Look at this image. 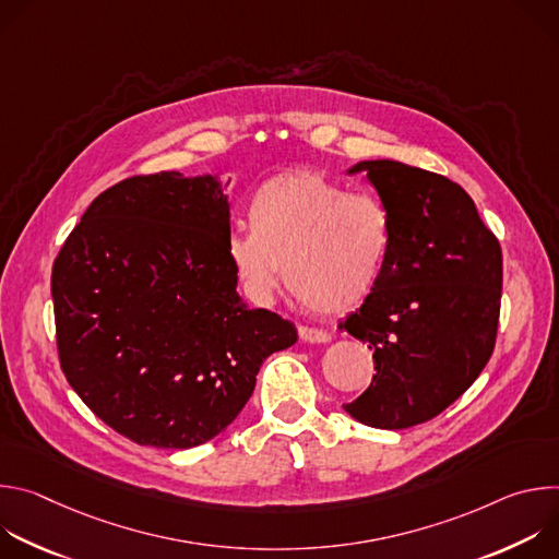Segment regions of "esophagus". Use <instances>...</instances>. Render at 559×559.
Returning <instances> with one entry per match:
<instances>
[{
    "instance_id": "obj_1",
    "label": "esophagus",
    "mask_w": 559,
    "mask_h": 559,
    "mask_svg": "<svg viewBox=\"0 0 559 559\" xmlns=\"http://www.w3.org/2000/svg\"><path fill=\"white\" fill-rule=\"evenodd\" d=\"M298 336L307 343H328L332 336L325 330H318V328H307V325H298Z\"/></svg>"
}]
</instances>
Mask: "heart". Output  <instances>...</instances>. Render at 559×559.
I'll list each match as a JSON object with an SVG mask.
<instances>
[{
  "label": "heart",
  "mask_w": 559,
  "mask_h": 559,
  "mask_svg": "<svg viewBox=\"0 0 559 559\" xmlns=\"http://www.w3.org/2000/svg\"><path fill=\"white\" fill-rule=\"evenodd\" d=\"M250 229L227 241L248 294L265 302L285 281L316 313L336 316L376 289L391 250V214L369 192H347L318 170L265 179L248 203Z\"/></svg>",
  "instance_id": "obj_1"
}]
</instances>
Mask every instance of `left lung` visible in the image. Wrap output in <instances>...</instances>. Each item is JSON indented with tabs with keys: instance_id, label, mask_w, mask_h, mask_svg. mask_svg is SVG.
<instances>
[{
	"instance_id": "1",
	"label": "left lung",
	"mask_w": 559,
	"mask_h": 559,
	"mask_svg": "<svg viewBox=\"0 0 559 559\" xmlns=\"http://www.w3.org/2000/svg\"><path fill=\"white\" fill-rule=\"evenodd\" d=\"M391 214V250L371 296L341 330L373 349L371 384L345 405L358 423L407 429L442 414L489 362L502 248L451 179L401 162H362Z\"/></svg>"
}]
</instances>
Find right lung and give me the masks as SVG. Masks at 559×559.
I'll list each match as a JSON object with an SVG mask.
<instances>
[{
    "instance_id": "right-lung-1",
    "label": "right lung",
    "mask_w": 559,
    "mask_h": 559,
    "mask_svg": "<svg viewBox=\"0 0 559 559\" xmlns=\"http://www.w3.org/2000/svg\"><path fill=\"white\" fill-rule=\"evenodd\" d=\"M227 241L212 177L136 175L91 203L52 263L61 371L136 444L212 440L250 401L263 360L298 338L287 318L238 300Z\"/></svg>"
}]
</instances>
